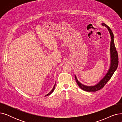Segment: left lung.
<instances>
[{
	"instance_id": "1",
	"label": "left lung",
	"mask_w": 122,
	"mask_h": 122,
	"mask_svg": "<svg viewBox=\"0 0 122 122\" xmlns=\"http://www.w3.org/2000/svg\"><path fill=\"white\" fill-rule=\"evenodd\" d=\"M102 25L103 26L106 27L109 31L111 36V42H110V55H111V63H110V67L106 75L104 76V78L102 79L98 84L93 86H86L85 85H82V84L76 78V75H75V77L76 79V81L79 87L86 92H97V91L100 90L102 88H103L104 86L106 84V83L109 81L112 76H113L114 73L116 71L118 66V52L116 50V47L115 46L114 41V35L113 32L109 27L105 23H102Z\"/></svg>"
}]
</instances>
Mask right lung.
I'll use <instances>...</instances> for the list:
<instances>
[{"instance_id":"1","label":"right lung","mask_w":122,"mask_h":122,"mask_svg":"<svg viewBox=\"0 0 122 122\" xmlns=\"http://www.w3.org/2000/svg\"><path fill=\"white\" fill-rule=\"evenodd\" d=\"M55 85L54 86H53V88H52V90H51V92H50L48 94H47L46 95H45V97H46V96H48V95H50V94H51V93H52V92H53L54 91V88H55Z\"/></svg>"}]
</instances>
